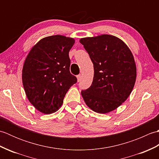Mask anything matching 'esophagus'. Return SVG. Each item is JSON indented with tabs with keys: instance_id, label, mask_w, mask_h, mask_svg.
Returning <instances> with one entry per match:
<instances>
[{
	"instance_id": "1",
	"label": "esophagus",
	"mask_w": 159,
	"mask_h": 159,
	"mask_svg": "<svg viewBox=\"0 0 159 159\" xmlns=\"http://www.w3.org/2000/svg\"><path fill=\"white\" fill-rule=\"evenodd\" d=\"M77 80H78V81H80V80H81V75H80V74H79V75H77Z\"/></svg>"
}]
</instances>
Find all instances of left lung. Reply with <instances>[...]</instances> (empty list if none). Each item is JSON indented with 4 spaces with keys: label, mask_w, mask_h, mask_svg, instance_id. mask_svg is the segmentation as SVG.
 Returning <instances> with one entry per match:
<instances>
[{
    "label": "left lung",
    "mask_w": 159,
    "mask_h": 159,
    "mask_svg": "<svg viewBox=\"0 0 159 159\" xmlns=\"http://www.w3.org/2000/svg\"><path fill=\"white\" fill-rule=\"evenodd\" d=\"M93 64V79L81 91L86 104L98 113L120 107L133 90L137 68L133 54L122 40L111 35L80 39Z\"/></svg>",
    "instance_id": "8db88e82"
}]
</instances>
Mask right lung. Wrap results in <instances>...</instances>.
<instances>
[{
    "mask_svg": "<svg viewBox=\"0 0 159 159\" xmlns=\"http://www.w3.org/2000/svg\"><path fill=\"white\" fill-rule=\"evenodd\" d=\"M73 38L57 35L42 39L24 63L22 83L29 102L44 114L61 107L67 91L77 82L70 72L69 52Z\"/></svg>",
    "mask_w": 159,
    "mask_h": 159,
    "instance_id": "add662e5",
    "label": "right lung"
}]
</instances>
